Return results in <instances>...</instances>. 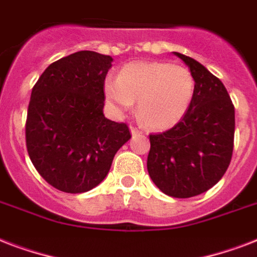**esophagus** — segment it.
Segmentation results:
<instances>
[{
	"label": "esophagus",
	"instance_id": "34e87169",
	"mask_svg": "<svg viewBox=\"0 0 257 257\" xmlns=\"http://www.w3.org/2000/svg\"><path fill=\"white\" fill-rule=\"evenodd\" d=\"M129 128H131V133H132V136H137V135H143V131H139V129H137L136 126H133V125H131Z\"/></svg>",
	"mask_w": 257,
	"mask_h": 257
}]
</instances>
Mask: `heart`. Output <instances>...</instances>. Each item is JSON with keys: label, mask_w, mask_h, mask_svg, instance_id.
Here are the masks:
<instances>
[{"label": "heart", "mask_w": 257, "mask_h": 257, "mask_svg": "<svg viewBox=\"0 0 257 257\" xmlns=\"http://www.w3.org/2000/svg\"><path fill=\"white\" fill-rule=\"evenodd\" d=\"M105 100L117 116L131 110L137 101V114L149 128L167 131L187 114L195 94V78L181 65L169 62H131L117 80L104 85Z\"/></svg>", "instance_id": "b5f03b06"}]
</instances>
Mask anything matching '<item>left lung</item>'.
Returning <instances> with one entry per match:
<instances>
[{"label": "left lung", "mask_w": 257, "mask_h": 257, "mask_svg": "<svg viewBox=\"0 0 257 257\" xmlns=\"http://www.w3.org/2000/svg\"><path fill=\"white\" fill-rule=\"evenodd\" d=\"M195 78L187 114L173 128L151 135L147 168L163 193L187 199L219 183L231 163L235 108L219 78L193 58L173 52Z\"/></svg>", "instance_id": "1"}]
</instances>
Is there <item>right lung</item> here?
<instances>
[{
    "mask_svg": "<svg viewBox=\"0 0 257 257\" xmlns=\"http://www.w3.org/2000/svg\"><path fill=\"white\" fill-rule=\"evenodd\" d=\"M110 56L81 50L50 64L36 82L26 120L34 168L58 191L82 193L106 177L128 125L104 116Z\"/></svg>",
    "mask_w": 257,
    "mask_h": 257,
    "instance_id": "add662e5",
    "label": "right lung"
}]
</instances>
